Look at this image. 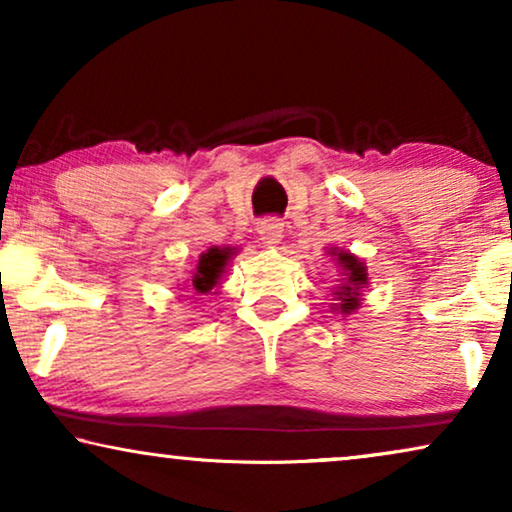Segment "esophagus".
Returning a JSON list of instances; mask_svg holds the SVG:
<instances>
[{"mask_svg":"<svg viewBox=\"0 0 512 512\" xmlns=\"http://www.w3.org/2000/svg\"><path fill=\"white\" fill-rule=\"evenodd\" d=\"M284 237V226L277 219H263L258 223V240H261L265 247H277Z\"/></svg>","mask_w":512,"mask_h":512,"instance_id":"obj_1","label":"esophagus"}]
</instances>
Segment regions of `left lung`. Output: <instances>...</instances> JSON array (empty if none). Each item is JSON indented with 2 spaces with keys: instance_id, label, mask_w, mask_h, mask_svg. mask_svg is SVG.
I'll return each instance as SVG.
<instances>
[{
  "instance_id": "obj_1",
  "label": "left lung",
  "mask_w": 512,
  "mask_h": 512,
  "mask_svg": "<svg viewBox=\"0 0 512 512\" xmlns=\"http://www.w3.org/2000/svg\"><path fill=\"white\" fill-rule=\"evenodd\" d=\"M326 254L338 265V279L333 286L331 312L349 317L359 310L363 303V291L368 289V268L359 256L340 247H328Z\"/></svg>"
}]
</instances>
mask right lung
<instances>
[{"instance_id": "1", "label": "right lung", "mask_w": 512, "mask_h": 512, "mask_svg": "<svg viewBox=\"0 0 512 512\" xmlns=\"http://www.w3.org/2000/svg\"><path fill=\"white\" fill-rule=\"evenodd\" d=\"M230 256H233V249L230 247H209L205 254H200V261L195 265L191 279L193 289L198 293H219L221 279L226 275Z\"/></svg>"}]
</instances>
